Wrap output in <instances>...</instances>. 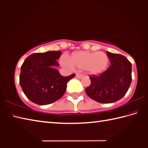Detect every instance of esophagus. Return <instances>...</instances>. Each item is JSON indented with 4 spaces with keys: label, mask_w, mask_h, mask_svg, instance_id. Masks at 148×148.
I'll return each instance as SVG.
<instances>
[{
    "label": "esophagus",
    "mask_w": 148,
    "mask_h": 148,
    "mask_svg": "<svg viewBox=\"0 0 148 148\" xmlns=\"http://www.w3.org/2000/svg\"><path fill=\"white\" fill-rule=\"evenodd\" d=\"M76 77L78 78H81L83 77V75H81V74H79V73H77L76 75Z\"/></svg>",
    "instance_id": "34e87169"
}]
</instances>
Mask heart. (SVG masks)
Returning <instances> with one entry per match:
<instances>
[{
    "mask_svg": "<svg viewBox=\"0 0 148 148\" xmlns=\"http://www.w3.org/2000/svg\"><path fill=\"white\" fill-rule=\"evenodd\" d=\"M108 57L103 52H76L70 59L67 56L61 58V64L66 68L80 70H86L91 75H100L106 70L108 64Z\"/></svg>",
    "mask_w": 148,
    "mask_h": 148,
    "instance_id": "1",
    "label": "heart"
}]
</instances>
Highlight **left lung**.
<instances>
[{
	"label": "left lung",
	"mask_w": 148,
	"mask_h": 148,
	"mask_svg": "<svg viewBox=\"0 0 148 148\" xmlns=\"http://www.w3.org/2000/svg\"><path fill=\"white\" fill-rule=\"evenodd\" d=\"M111 65L99 75H91L90 85L85 92L91 99L101 103H112L121 99L132 82V64L119 54L106 52Z\"/></svg>",
	"instance_id": "obj_1"
}]
</instances>
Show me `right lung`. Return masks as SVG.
I'll return each instance as SVG.
<instances>
[{"label": "right lung", "mask_w": 148, "mask_h": 148, "mask_svg": "<svg viewBox=\"0 0 148 148\" xmlns=\"http://www.w3.org/2000/svg\"><path fill=\"white\" fill-rule=\"evenodd\" d=\"M60 51L34 53L26 59L21 67L19 84L28 99L39 105L51 104L63 96L68 82L75 77H63L54 67L59 64Z\"/></svg>", "instance_id": "add662e5"}]
</instances>
